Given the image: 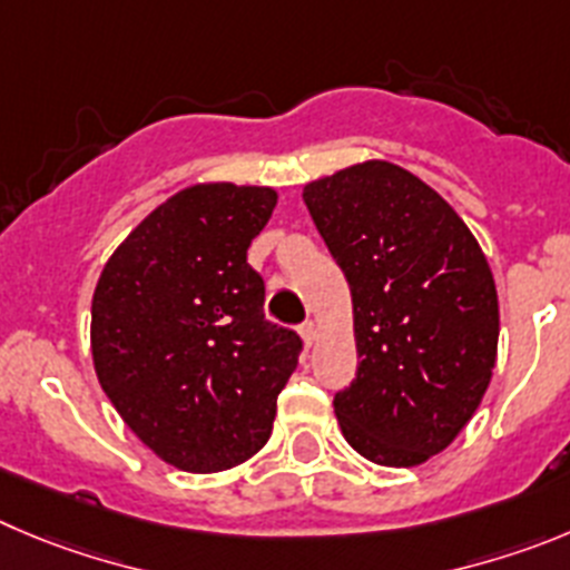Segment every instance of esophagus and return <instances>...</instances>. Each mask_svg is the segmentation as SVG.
<instances>
[{
	"label": "esophagus",
	"instance_id": "34e87169",
	"mask_svg": "<svg viewBox=\"0 0 570 570\" xmlns=\"http://www.w3.org/2000/svg\"><path fill=\"white\" fill-rule=\"evenodd\" d=\"M301 337H303V343L306 345H312L317 340V323L315 321H306L301 326Z\"/></svg>",
	"mask_w": 570,
	"mask_h": 570
}]
</instances>
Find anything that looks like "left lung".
Listing matches in <instances>:
<instances>
[{"label":"left lung","mask_w":570,"mask_h":570,"mask_svg":"<svg viewBox=\"0 0 570 570\" xmlns=\"http://www.w3.org/2000/svg\"><path fill=\"white\" fill-rule=\"evenodd\" d=\"M354 303L357 380L340 430L382 466L441 453L481 405L498 354V292L470 227L430 185L382 159L303 188Z\"/></svg>","instance_id":"1"}]
</instances>
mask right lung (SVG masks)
I'll return each instance as SVG.
<instances>
[{"mask_svg":"<svg viewBox=\"0 0 570 570\" xmlns=\"http://www.w3.org/2000/svg\"><path fill=\"white\" fill-rule=\"evenodd\" d=\"M278 194L190 185L106 261L92 297L98 382L165 464L219 472L267 444L303 340L264 317L247 247Z\"/></svg>","mask_w":570,"mask_h":570,"instance_id":"add662e5","label":"right lung"}]
</instances>
